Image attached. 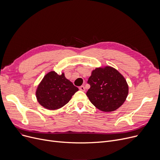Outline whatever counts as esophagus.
<instances>
[{"mask_svg": "<svg viewBox=\"0 0 160 160\" xmlns=\"http://www.w3.org/2000/svg\"><path fill=\"white\" fill-rule=\"evenodd\" d=\"M79 89L81 90V91H85V87L82 86L79 87Z\"/></svg>", "mask_w": 160, "mask_h": 160, "instance_id": "obj_1", "label": "esophagus"}]
</instances>
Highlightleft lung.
<instances>
[{
    "label": "left lung",
    "mask_w": 160,
    "mask_h": 160,
    "mask_svg": "<svg viewBox=\"0 0 160 160\" xmlns=\"http://www.w3.org/2000/svg\"><path fill=\"white\" fill-rule=\"evenodd\" d=\"M88 83L90 88L86 95L90 102L102 112L116 110L128 96L127 81L118 71L110 66L93 70Z\"/></svg>",
    "instance_id": "left-lung-1"
}]
</instances>
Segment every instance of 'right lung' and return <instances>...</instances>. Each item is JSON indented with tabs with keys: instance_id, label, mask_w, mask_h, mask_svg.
Segmentation results:
<instances>
[{
	"instance_id": "obj_1",
	"label": "right lung",
	"mask_w": 160,
	"mask_h": 160,
	"mask_svg": "<svg viewBox=\"0 0 160 160\" xmlns=\"http://www.w3.org/2000/svg\"><path fill=\"white\" fill-rule=\"evenodd\" d=\"M78 88L67 80L64 73L58 75L54 71L47 73L36 90L38 102L50 110H57L68 103Z\"/></svg>"
}]
</instances>
